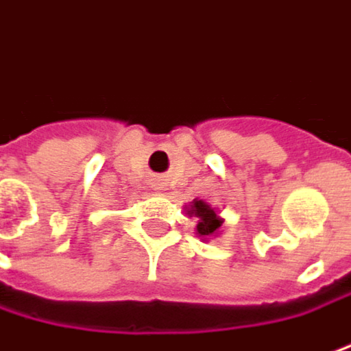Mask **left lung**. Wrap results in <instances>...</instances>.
<instances>
[{"mask_svg":"<svg viewBox=\"0 0 351 351\" xmlns=\"http://www.w3.org/2000/svg\"><path fill=\"white\" fill-rule=\"evenodd\" d=\"M184 210L189 217H197V227H195V235L201 241H208L210 237H219L225 219L219 215V210L210 207L207 201H199L195 199L193 203L184 205Z\"/></svg>","mask_w":351,"mask_h":351,"instance_id":"left-lung-1","label":"left lung"}]
</instances>
